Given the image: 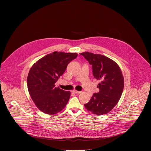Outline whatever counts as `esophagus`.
I'll use <instances>...</instances> for the list:
<instances>
[{
    "mask_svg": "<svg viewBox=\"0 0 151 151\" xmlns=\"http://www.w3.org/2000/svg\"><path fill=\"white\" fill-rule=\"evenodd\" d=\"M72 92L73 93H74L75 94L80 93H81V92H80V91H76V90H73V91H72Z\"/></svg>",
    "mask_w": 151,
    "mask_h": 151,
    "instance_id": "1",
    "label": "esophagus"
}]
</instances>
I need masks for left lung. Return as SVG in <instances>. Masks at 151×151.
Masks as SVG:
<instances>
[{"label": "left lung", "mask_w": 151, "mask_h": 151, "mask_svg": "<svg viewBox=\"0 0 151 151\" xmlns=\"http://www.w3.org/2000/svg\"><path fill=\"white\" fill-rule=\"evenodd\" d=\"M92 65L94 78L100 81L99 93H94L84 104L94 114H108L118 104L124 88V78L118 65L113 60L101 54L88 51L80 54Z\"/></svg>", "instance_id": "left-lung-1"}]
</instances>
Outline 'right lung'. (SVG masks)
Here are the masks:
<instances>
[{
	"mask_svg": "<svg viewBox=\"0 0 151 151\" xmlns=\"http://www.w3.org/2000/svg\"><path fill=\"white\" fill-rule=\"evenodd\" d=\"M77 56V53L54 51L37 60L30 69L27 77L29 94L44 113L54 115L66 106L71 92L55 87V83Z\"/></svg>",
	"mask_w": 151,
	"mask_h": 151,
	"instance_id": "right-lung-1",
	"label": "right lung"
}]
</instances>
